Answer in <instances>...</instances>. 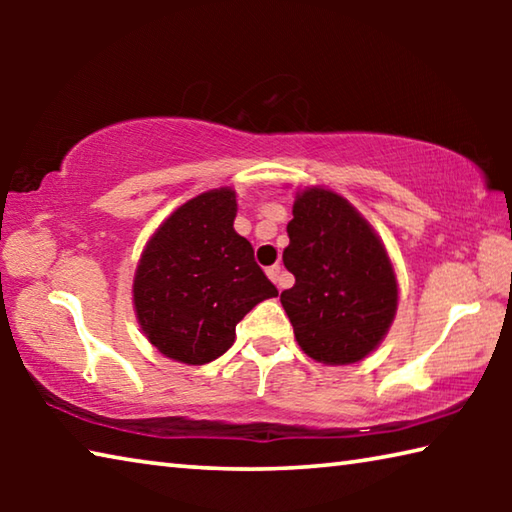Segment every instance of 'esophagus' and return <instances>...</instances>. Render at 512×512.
Listing matches in <instances>:
<instances>
[{"mask_svg": "<svg viewBox=\"0 0 512 512\" xmlns=\"http://www.w3.org/2000/svg\"><path fill=\"white\" fill-rule=\"evenodd\" d=\"M266 275L271 277V280L277 284V289H284V273H282V266L280 264H273V266H268L266 268Z\"/></svg>", "mask_w": 512, "mask_h": 512, "instance_id": "34e87169", "label": "esophagus"}]
</instances>
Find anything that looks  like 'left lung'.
<instances>
[{
	"instance_id": "8db88e82",
	"label": "left lung",
	"mask_w": 512,
	"mask_h": 512,
	"mask_svg": "<svg viewBox=\"0 0 512 512\" xmlns=\"http://www.w3.org/2000/svg\"><path fill=\"white\" fill-rule=\"evenodd\" d=\"M282 262L296 277L280 302L311 359L343 366L377 348L393 323L397 282L386 248L339 194L305 189L293 203Z\"/></svg>"
}]
</instances>
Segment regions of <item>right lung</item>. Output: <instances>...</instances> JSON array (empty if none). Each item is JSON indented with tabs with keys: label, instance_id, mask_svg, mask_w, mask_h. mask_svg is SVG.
I'll return each instance as SVG.
<instances>
[{
	"label": "right lung",
	"instance_id": "add662e5",
	"mask_svg": "<svg viewBox=\"0 0 512 512\" xmlns=\"http://www.w3.org/2000/svg\"><path fill=\"white\" fill-rule=\"evenodd\" d=\"M237 198L214 189L178 207L144 248L133 284L146 339L169 359L210 363L235 343L250 309L277 296L232 223Z\"/></svg>",
	"mask_w": 512,
	"mask_h": 512
}]
</instances>
